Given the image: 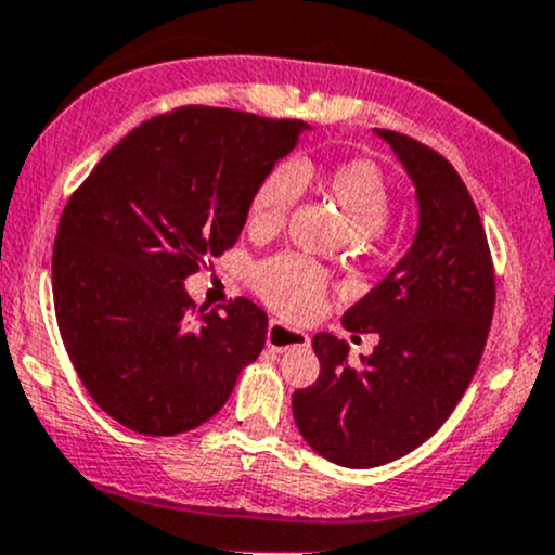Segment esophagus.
Wrapping results in <instances>:
<instances>
[{"mask_svg": "<svg viewBox=\"0 0 555 555\" xmlns=\"http://www.w3.org/2000/svg\"><path fill=\"white\" fill-rule=\"evenodd\" d=\"M266 343L271 351H289V348H306L308 343H311V337L302 330H295V326H287L273 319V322L268 324Z\"/></svg>", "mask_w": 555, "mask_h": 555, "instance_id": "esophagus-1", "label": "esophagus"}]
</instances>
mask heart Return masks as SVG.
<instances>
[{
  "label": "heart",
  "instance_id": "heart-1",
  "mask_svg": "<svg viewBox=\"0 0 555 555\" xmlns=\"http://www.w3.org/2000/svg\"><path fill=\"white\" fill-rule=\"evenodd\" d=\"M317 178L324 194L340 207L343 218L356 233L375 238L388 223L393 194L385 172L370 159H346L317 172L311 165L282 162L266 172L247 207V229L255 236L276 233L287 223L289 212L300 199L306 180ZM255 289L273 311L289 319H306L322 306L330 276L319 262L302 255L284 253L258 262L253 273Z\"/></svg>",
  "mask_w": 555,
  "mask_h": 555
}]
</instances>
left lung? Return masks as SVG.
<instances>
[{
    "label": "left lung",
    "mask_w": 555,
    "mask_h": 555,
    "mask_svg": "<svg viewBox=\"0 0 555 555\" xmlns=\"http://www.w3.org/2000/svg\"><path fill=\"white\" fill-rule=\"evenodd\" d=\"M417 185L420 229L399 266L343 317L380 343L361 366L348 343L313 337L319 380L295 390L302 439L330 463L375 468L417 449L474 380L494 313V262L468 189L439 151L377 130Z\"/></svg>",
    "instance_id": "obj_1"
}]
</instances>
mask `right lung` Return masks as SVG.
I'll return each mask as SVG.
<instances>
[{
  "label": "right lung",
  "mask_w": 555,
  "mask_h": 555,
  "mask_svg": "<svg viewBox=\"0 0 555 555\" xmlns=\"http://www.w3.org/2000/svg\"><path fill=\"white\" fill-rule=\"evenodd\" d=\"M306 125L180 106L127 132L72 194L52 247L63 346L106 415L145 436L207 423L266 346L247 297L196 308L183 282L236 244L253 191Z\"/></svg>",
  "instance_id": "1"
}]
</instances>
